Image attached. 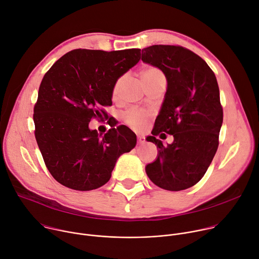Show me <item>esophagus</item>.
<instances>
[{
  "instance_id": "1",
  "label": "esophagus",
  "mask_w": 259,
  "mask_h": 259,
  "mask_svg": "<svg viewBox=\"0 0 259 259\" xmlns=\"http://www.w3.org/2000/svg\"><path fill=\"white\" fill-rule=\"evenodd\" d=\"M137 141H138V143H139V144L144 143V137H143V136L138 135V136H137Z\"/></svg>"
}]
</instances>
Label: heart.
Returning <instances> with one entry per match:
<instances>
[{
  "label": "heart",
  "instance_id": "b5f03b06",
  "mask_svg": "<svg viewBox=\"0 0 259 259\" xmlns=\"http://www.w3.org/2000/svg\"><path fill=\"white\" fill-rule=\"evenodd\" d=\"M161 76H164L163 72L159 68L154 67V66H145L140 71V78L143 83L150 81L152 79H155L157 77H161ZM123 82H124L123 77L119 78L115 82L113 91H112V95L114 98H117ZM146 120H147V113L144 112V110H142V109H131V110H129V112H127L124 116L125 123L129 127H131L132 129H134L136 131H140L144 128Z\"/></svg>",
  "mask_w": 259,
  "mask_h": 259
}]
</instances>
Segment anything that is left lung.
<instances>
[{
	"label": "left lung",
	"instance_id": "1",
	"mask_svg": "<svg viewBox=\"0 0 259 259\" xmlns=\"http://www.w3.org/2000/svg\"><path fill=\"white\" fill-rule=\"evenodd\" d=\"M141 60L161 69L167 80L153 136L146 137L157 145L158 156L145 172L161 189L187 190L202 179L218 147L224 112L216 77L205 60L180 46L143 48ZM162 132L174 135L171 145L155 138Z\"/></svg>",
	"mask_w": 259,
	"mask_h": 259
}]
</instances>
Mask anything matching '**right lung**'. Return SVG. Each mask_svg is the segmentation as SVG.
Listing matches in <instances>:
<instances>
[{"label":"right lung","instance_id":"right-lung-1","mask_svg":"<svg viewBox=\"0 0 259 259\" xmlns=\"http://www.w3.org/2000/svg\"><path fill=\"white\" fill-rule=\"evenodd\" d=\"M140 55V49H76L45 73L33 108L34 136L46 167L62 186L76 191L102 187L119 157L135 146L136 135L128 127L102 135L89 123L94 117L107 119L101 107L112 105L115 82Z\"/></svg>","mask_w":259,"mask_h":259}]
</instances>
